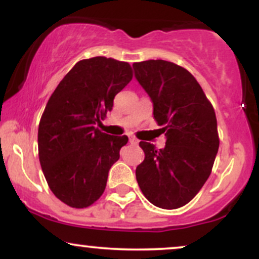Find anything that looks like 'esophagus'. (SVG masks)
<instances>
[{
  "label": "esophagus",
  "instance_id": "34e87169",
  "mask_svg": "<svg viewBox=\"0 0 259 259\" xmlns=\"http://www.w3.org/2000/svg\"><path fill=\"white\" fill-rule=\"evenodd\" d=\"M129 142L132 145H138L139 144V140L135 138V136H133V135H129Z\"/></svg>",
  "mask_w": 259,
  "mask_h": 259
}]
</instances>
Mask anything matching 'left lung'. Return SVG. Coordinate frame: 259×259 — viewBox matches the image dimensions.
Wrapping results in <instances>:
<instances>
[{"instance_id": "1", "label": "left lung", "mask_w": 259, "mask_h": 259, "mask_svg": "<svg viewBox=\"0 0 259 259\" xmlns=\"http://www.w3.org/2000/svg\"><path fill=\"white\" fill-rule=\"evenodd\" d=\"M133 68L167 140L159 150L140 142L145 159L136 168V180L151 203L175 209L197 195L212 171L219 148L214 109L185 68L163 59L139 62Z\"/></svg>"}]
</instances>
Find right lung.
I'll return each instance as SVG.
<instances>
[{
  "mask_svg": "<svg viewBox=\"0 0 259 259\" xmlns=\"http://www.w3.org/2000/svg\"><path fill=\"white\" fill-rule=\"evenodd\" d=\"M133 78L129 63L82 59L62 79L38 124V158L51 191L73 208L91 206L106 189L109 169L127 136L96 127Z\"/></svg>",
  "mask_w": 259,
  "mask_h": 259,
  "instance_id": "add662e5",
  "label": "right lung"
}]
</instances>
